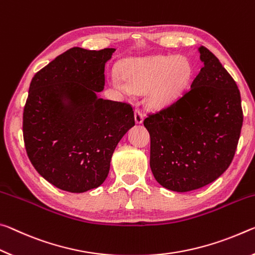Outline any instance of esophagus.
Returning <instances> with one entry per match:
<instances>
[{
  "label": "esophagus",
  "mask_w": 255,
  "mask_h": 255,
  "mask_svg": "<svg viewBox=\"0 0 255 255\" xmlns=\"http://www.w3.org/2000/svg\"><path fill=\"white\" fill-rule=\"evenodd\" d=\"M134 119L136 124H141L143 121V113L141 112L140 108H135L134 110Z\"/></svg>",
  "instance_id": "1"
}]
</instances>
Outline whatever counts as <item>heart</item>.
Masks as SVG:
<instances>
[{
    "label": "heart",
    "instance_id": "heart-1",
    "mask_svg": "<svg viewBox=\"0 0 255 255\" xmlns=\"http://www.w3.org/2000/svg\"><path fill=\"white\" fill-rule=\"evenodd\" d=\"M120 76L110 74V83L124 94L144 90L148 106L160 108L168 105L189 85L193 69L183 56L155 55L124 61Z\"/></svg>",
    "mask_w": 255,
    "mask_h": 255
}]
</instances>
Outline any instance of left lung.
I'll list each match as a JSON object with an SVG mask.
<instances>
[{
    "mask_svg": "<svg viewBox=\"0 0 255 255\" xmlns=\"http://www.w3.org/2000/svg\"><path fill=\"white\" fill-rule=\"evenodd\" d=\"M199 52L204 65L191 88L143 120L153 176L176 192L197 190L218 178L231 165L243 125L235 80L207 47L200 46Z\"/></svg>",
    "mask_w": 255,
    "mask_h": 255,
    "instance_id": "obj_1",
    "label": "left lung"
}]
</instances>
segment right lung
<instances>
[{"instance_id":"1","label":"right lung","mask_w":255,"mask_h":255,"mask_svg":"<svg viewBox=\"0 0 255 255\" xmlns=\"http://www.w3.org/2000/svg\"><path fill=\"white\" fill-rule=\"evenodd\" d=\"M114 48H70L39 70L23 108V141L32 166L58 189H96L134 122L131 104L97 97Z\"/></svg>"}]
</instances>
